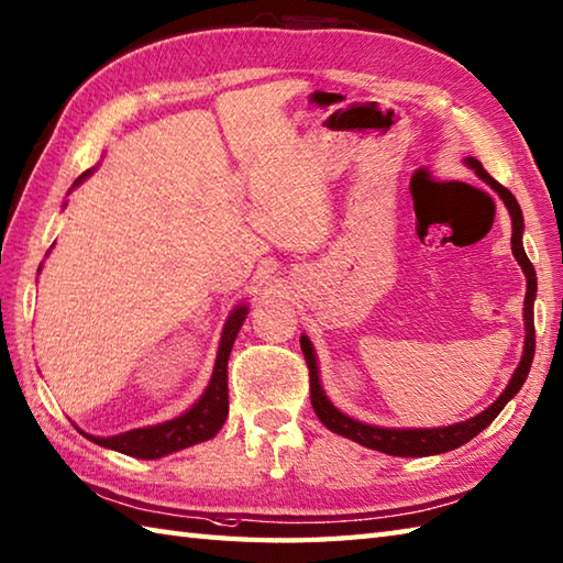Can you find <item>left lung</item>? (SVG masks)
Wrapping results in <instances>:
<instances>
[{"instance_id": "obj_1", "label": "left lung", "mask_w": 563, "mask_h": 563, "mask_svg": "<svg viewBox=\"0 0 563 563\" xmlns=\"http://www.w3.org/2000/svg\"><path fill=\"white\" fill-rule=\"evenodd\" d=\"M464 164L474 169V174L492 186L496 194L500 196V200L506 202V208L510 212V220H512V236H510V244H512V256L518 258V263L525 271V278H528V292H525V349H522V357H520V365L516 367V373H512L508 387L500 391V397L488 406L486 411L476 413L470 421H462V423H454V426H442V428H379V426H367L355 421V418L341 413L336 406L329 401V397L321 389V382H319V369H317V353L312 349V341L307 336H300V345H302V353H305V361L309 367V394H312V406H314V413L319 416V421L324 423L333 433H339L343 438H349L357 445H365L369 450H377V452H385V454H394V457H428V454H440V452H450L454 448L464 445V442H470L474 435H479L482 430L494 421V418L504 411V406L516 397L520 391V387L525 385V379H528L530 373V365H532V357H534V295H537V278H534V266L530 263L528 254H525V246H522V230H525V222H522V210L518 206L516 196L510 194L506 186H500L496 178L488 176V172L482 166L479 159L474 157H466Z\"/></svg>"}]
</instances>
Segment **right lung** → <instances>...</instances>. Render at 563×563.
<instances>
[{
    "label": "right lung",
    "instance_id": "right-lung-1",
    "mask_svg": "<svg viewBox=\"0 0 563 563\" xmlns=\"http://www.w3.org/2000/svg\"><path fill=\"white\" fill-rule=\"evenodd\" d=\"M91 174H93V169L84 172L77 181L71 184V188H77L81 181H87ZM246 314H249V307L242 305L234 309L230 319H227L210 385L206 387L202 397L194 406H190L186 413H181L178 418H172V421H166V423L135 428V430H128V433L111 435V438L89 435V433H84V430H79V433L87 435L91 442H97V445H101V448L123 452V454H130V457H137V460H157V457H164V454L198 445V442H206V440L218 435V430L224 426L227 413H230V397H227V361H230L234 339H236L239 329H242Z\"/></svg>",
    "mask_w": 563,
    "mask_h": 563
}]
</instances>
